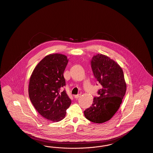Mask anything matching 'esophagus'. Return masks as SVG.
<instances>
[{
  "label": "esophagus",
  "instance_id": "obj_1",
  "mask_svg": "<svg viewBox=\"0 0 153 153\" xmlns=\"http://www.w3.org/2000/svg\"><path fill=\"white\" fill-rule=\"evenodd\" d=\"M81 94H78V95H75L74 96V98H76V99H77V98H79V97H80V96H81Z\"/></svg>",
  "mask_w": 153,
  "mask_h": 153
}]
</instances>
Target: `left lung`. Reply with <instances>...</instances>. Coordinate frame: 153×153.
<instances>
[{
	"mask_svg": "<svg viewBox=\"0 0 153 153\" xmlns=\"http://www.w3.org/2000/svg\"><path fill=\"white\" fill-rule=\"evenodd\" d=\"M95 79L102 85L84 115L89 121L102 123L110 120L119 108L126 91V83L122 68L103 54L94 56L91 61Z\"/></svg>",
	"mask_w": 153,
	"mask_h": 153,
	"instance_id": "8db88e82",
	"label": "left lung"
}]
</instances>
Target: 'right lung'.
Wrapping results in <instances>:
<instances>
[{"instance_id": "add662e5", "label": "right lung", "mask_w": 153, "mask_h": 153, "mask_svg": "<svg viewBox=\"0 0 153 153\" xmlns=\"http://www.w3.org/2000/svg\"><path fill=\"white\" fill-rule=\"evenodd\" d=\"M67 57L61 54L46 56L36 66L30 79V99L37 112L49 120L59 122L66 114L71 100L62 87Z\"/></svg>"}]
</instances>
